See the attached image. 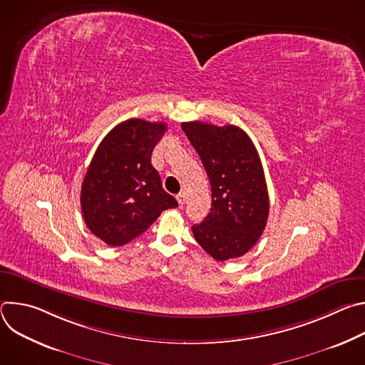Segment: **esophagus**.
Returning <instances> with one entry per match:
<instances>
[{
  "mask_svg": "<svg viewBox=\"0 0 365 365\" xmlns=\"http://www.w3.org/2000/svg\"><path fill=\"white\" fill-rule=\"evenodd\" d=\"M176 199H178L179 205L182 206V205H185V202H186V195H185V193H179V195L176 196Z\"/></svg>",
  "mask_w": 365,
  "mask_h": 365,
  "instance_id": "obj_1",
  "label": "esophagus"
}]
</instances>
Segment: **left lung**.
<instances>
[{"instance_id": "1", "label": "left lung", "mask_w": 365, "mask_h": 365, "mask_svg": "<svg viewBox=\"0 0 365 365\" xmlns=\"http://www.w3.org/2000/svg\"><path fill=\"white\" fill-rule=\"evenodd\" d=\"M211 182V212L192 227L195 240L217 262L250 251L269 218V193L255 145L237 125L182 123Z\"/></svg>"}]
</instances>
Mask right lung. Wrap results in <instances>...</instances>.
Instances as JSON below:
<instances>
[{
  "instance_id": "obj_1",
  "label": "right lung",
  "mask_w": 365,
  "mask_h": 365,
  "mask_svg": "<svg viewBox=\"0 0 365 365\" xmlns=\"http://www.w3.org/2000/svg\"><path fill=\"white\" fill-rule=\"evenodd\" d=\"M166 130V123L130 118L98 145L82 182L81 206L86 227L106 244L130 242L178 206L151 165L153 148Z\"/></svg>"
}]
</instances>
